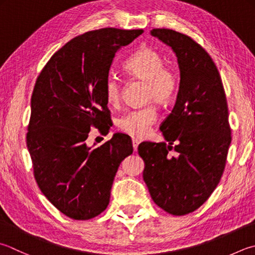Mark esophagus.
<instances>
[{
  "label": "esophagus",
  "instance_id": "34e87169",
  "mask_svg": "<svg viewBox=\"0 0 255 255\" xmlns=\"http://www.w3.org/2000/svg\"><path fill=\"white\" fill-rule=\"evenodd\" d=\"M132 144H133V150L136 151L138 144H140V141H138L137 138H132Z\"/></svg>",
  "mask_w": 255,
  "mask_h": 255
}]
</instances>
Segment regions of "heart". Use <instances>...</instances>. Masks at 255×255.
Wrapping results in <instances>:
<instances>
[{
    "label": "heart",
    "mask_w": 255,
    "mask_h": 255,
    "mask_svg": "<svg viewBox=\"0 0 255 255\" xmlns=\"http://www.w3.org/2000/svg\"><path fill=\"white\" fill-rule=\"evenodd\" d=\"M123 69L133 79L146 82L145 98L167 104L174 99L179 90V75L175 69L165 65V59L157 50L143 45L124 62ZM122 82L113 73L104 81V95L109 105L118 108L122 100ZM158 111L155 104L133 109L117 121L120 131L133 137L141 138L150 132L156 122Z\"/></svg>",
    "instance_id": "obj_1"
}]
</instances>
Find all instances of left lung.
<instances>
[{"label":"left lung","instance_id":"left-lung-1","mask_svg":"<svg viewBox=\"0 0 255 255\" xmlns=\"http://www.w3.org/2000/svg\"><path fill=\"white\" fill-rule=\"evenodd\" d=\"M151 34L174 51L181 80L174 108L160 127L169 144L142 142L137 152L152 200L180 217L198 210L223 174L232 140L228 102L217 65L199 43L169 28Z\"/></svg>","mask_w":255,"mask_h":255}]
</instances>
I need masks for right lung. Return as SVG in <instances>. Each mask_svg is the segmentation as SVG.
<instances>
[{
  "instance_id": "obj_1",
  "label": "right lung",
  "mask_w": 255,
  "mask_h": 255,
  "mask_svg": "<svg viewBox=\"0 0 255 255\" xmlns=\"http://www.w3.org/2000/svg\"><path fill=\"white\" fill-rule=\"evenodd\" d=\"M142 33L105 27L75 36L36 79L26 133L33 174L46 199L73 220L108 208L119 166L133 152L123 133L95 148L86 140L92 128L107 135L112 127L104 81L115 53Z\"/></svg>"
}]
</instances>
